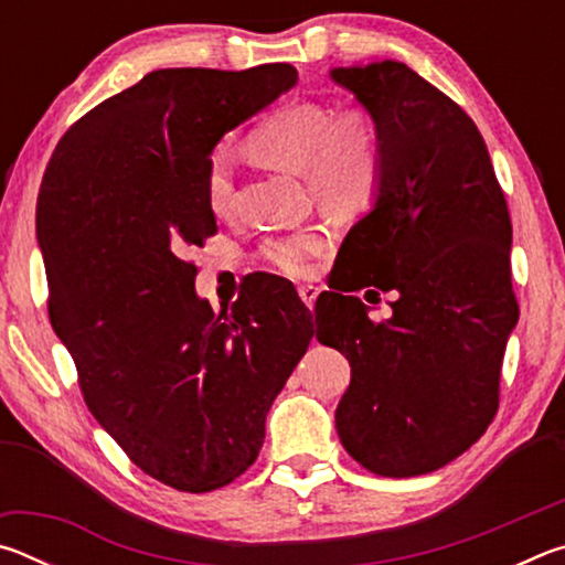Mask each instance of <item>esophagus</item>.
I'll return each mask as SVG.
<instances>
[{
  "label": "esophagus",
  "instance_id": "34e87169",
  "mask_svg": "<svg viewBox=\"0 0 565 565\" xmlns=\"http://www.w3.org/2000/svg\"><path fill=\"white\" fill-rule=\"evenodd\" d=\"M299 296H301V301L309 306V309H313V303H317V296H319V289H317V286H311V284H303V286H299Z\"/></svg>",
  "mask_w": 565,
  "mask_h": 565
}]
</instances>
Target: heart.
<instances>
[{
  "label": "heart",
  "instance_id": "1",
  "mask_svg": "<svg viewBox=\"0 0 565 565\" xmlns=\"http://www.w3.org/2000/svg\"><path fill=\"white\" fill-rule=\"evenodd\" d=\"M248 149L264 164L299 171L321 202L339 209L363 204L381 181L379 129L369 111L356 107L333 114L321 102L286 104L252 131ZM204 194L216 216L232 212L234 157L224 147L206 161ZM329 244L327 226L306 224L264 242L262 256L271 269L303 279Z\"/></svg>",
  "mask_w": 565,
  "mask_h": 565
}]
</instances>
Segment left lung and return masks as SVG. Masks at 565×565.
<instances>
[{
  "label": "left lung",
  "mask_w": 565,
  "mask_h": 565,
  "mask_svg": "<svg viewBox=\"0 0 565 565\" xmlns=\"http://www.w3.org/2000/svg\"><path fill=\"white\" fill-rule=\"evenodd\" d=\"M329 76L371 114L381 181L339 248L341 276L317 339L351 363L337 406L347 451L379 476L431 473L499 411L505 341L519 321L511 218L489 149L456 102L384 60ZM396 290L381 324L343 290Z\"/></svg>",
  "instance_id": "1"
}]
</instances>
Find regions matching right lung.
<instances>
[{
    "instance_id": "add662e5",
    "label": "right lung",
    "mask_w": 565,
    "mask_h": 565,
    "mask_svg": "<svg viewBox=\"0 0 565 565\" xmlns=\"http://www.w3.org/2000/svg\"><path fill=\"white\" fill-rule=\"evenodd\" d=\"M296 79L291 64L151 72L84 114L44 171L36 238L52 327L99 426L177 491L222 489L256 461L313 337L284 279L214 313L184 259L216 234L204 194L214 147ZM269 285L281 302L265 301Z\"/></svg>"
}]
</instances>
